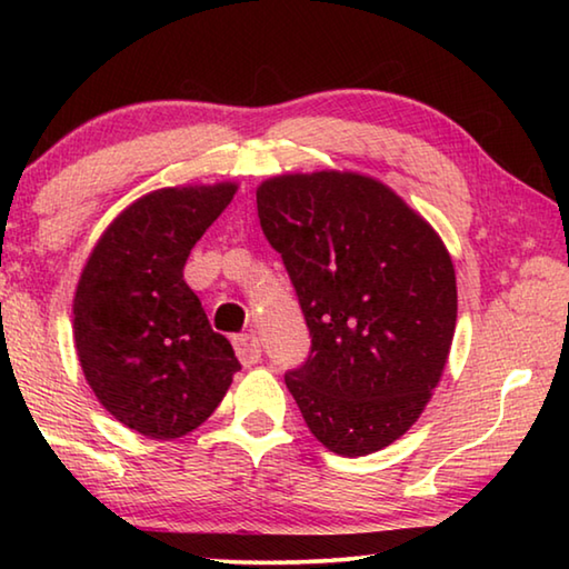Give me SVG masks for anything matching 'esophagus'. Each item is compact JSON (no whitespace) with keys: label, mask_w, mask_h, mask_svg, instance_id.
I'll return each mask as SVG.
<instances>
[{"label":"esophagus","mask_w":569,"mask_h":569,"mask_svg":"<svg viewBox=\"0 0 569 569\" xmlns=\"http://www.w3.org/2000/svg\"><path fill=\"white\" fill-rule=\"evenodd\" d=\"M233 346H236V353L243 366H256L258 361H261V341H258L256 333L236 336Z\"/></svg>","instance_id":"obj_1"}]
</instances>
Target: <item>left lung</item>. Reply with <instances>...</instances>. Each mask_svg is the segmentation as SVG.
<instances>
[{
  "label": "left lung",
  "mask_w": 569,
  "mask_h": 569,
  "mask_svg": "<svg viewBox=\"0 0 569 569\" xmlns=\"http://www.w3.org/2000/svg\"><path fill=\"white\" fill-rule=\"evenodd\" d=\"M311 333L286 387L311 435L341 457L397 441L441 379L457 326L445 243L383 182L321 170L256 192Z\"/></svg>",
  "instance_id": "8db88e82"
}]
</instances>
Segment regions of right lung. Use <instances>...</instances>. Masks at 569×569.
<instances>
[{
	"label": "right lung",
	"mask_w": 569,
	"mask_h": 569,
	"mask_svg": "<svg viewBox=\"0 0 569 569\" xmlns=\"http://www.w3.org/2000/svg\"><path fill=\"white\" fill-rule=\"evenodd\" d=\"M233 196V182H218L140 198L104 230L77 283L72 329L84 379L142 437L178 439L200 427L240 369L182 281L192 246Z\"/></svg>",
	"instance_id": "right-lung-1"
}]
</instances>
